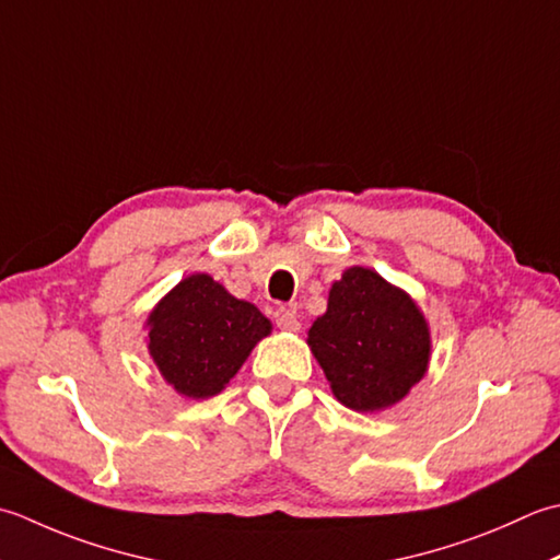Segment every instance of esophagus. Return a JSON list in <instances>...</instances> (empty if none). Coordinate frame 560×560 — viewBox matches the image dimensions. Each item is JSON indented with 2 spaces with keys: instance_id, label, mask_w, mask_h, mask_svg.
I'll return each instance as SVG.
<instances>
[{
  "instance_id": "1",
  "label": "esophagus",
  "mask_w": 560,
  "mask_h": 560,
  "mask_svg": "<svg viewBox=\"0 0 560 560\" xmlns=\"http://www.w3.org/2000/svg\"><path fill=\"white\" fill-rule=\"evenodd\" d=\"M276 324L278 328L282 330H300V322H296V314L292 310H284V306H280V310H276Z\"/></svg>"
}]
</instances>
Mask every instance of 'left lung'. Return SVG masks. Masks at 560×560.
Instances as JSON below:
<instances>
[{
  "instance_id": "left-lung-1",
  "label": "left lung",
  "mask_w": 560,
  "mask_h": 560,
  "mask_svg": "<svg viewBox=\"0 0 560 560\" xmlns=\"http://www.w3.org/2000/svg\"><path fill=\"white\" fill-rule=\"evenodd\" d=\"M314 358L340 404L384 410L423 380L430 328L410 296L370 268H348L330 284L328 310L310 328Z\"/></svg>"
}]
</instances>
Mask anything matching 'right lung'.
<instances>
[{
  "instance_id": "add662e5",
  "label": "right lung",
  "mask_w": 560,
  "mask_h": 560,
  "mask_svg": "<svg viewBox=\"0 0 560 560\" xmlns=\"http://www.w3.org/2000/svg\"><path fill=\"white\" fill-rule=\"evenodd\" d=\"M150 355L180 396L220 394L246 362L270 322L205 272L180 280L150 318Z\"/></svg>"
}]
</instances>
